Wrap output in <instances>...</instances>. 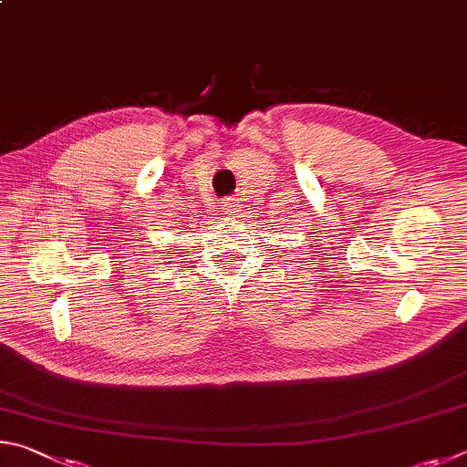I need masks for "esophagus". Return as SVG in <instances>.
<instances>
[{
  "label": "esophagus",
  "mask_w": 467,
  "mask_h": 467,
  "mask_svg": "<svg viewBox=\"0 0 467 467\" xmlns=\"http://www.w3.org/2000/svg\"><path fill=\"white\" fill-rule=\"evenodd\" d=\"M223 213L225 215H235V213H238V204H235L234 199H227L223 202Z\"/></svg>",
  "instance_id": "obj_1"
}]
</instances>
